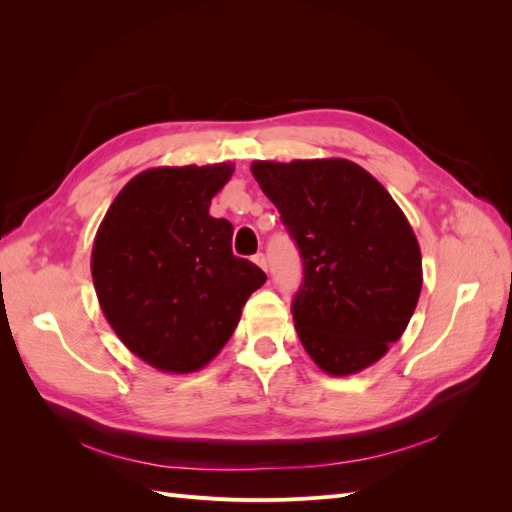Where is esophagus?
<instances>
[{
	"mask_svg": "<svg viewBox=\"0 0 512 512\" xmlns=\"http://www.w3.org/2000/svg\"><path fill=\"white\" fill-rule=\"evenodd\" d=\"M254 262H256V265H258L260 269H265V271L269 269V265H267V256L262 254V252H260V254H254Z\"/></svg>",
	"mask_w": 512,
	"mask_h": 512,
	"instance_id": "obj_1",
	"label": "esophagus"
}]
</instances>
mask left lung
Here are the masks:
<instances>
[{
    "mask_svg": "<svg viewBox=\"0 0 512 512\" xmlns=\"http://www.w3.org/2000/svg\"><path fill=\"white\" fill-rule=\"evenodd\" d=\"M299 247L294 329L331 376L356 374L406 331L423 286L418 241L391 194L348 160L254 162Z\"/></svg>",
    "mask_w": 512,
    "mask_h": 512,
    "instance_id": "1",
    "label": "left lung"
}]
</instances>
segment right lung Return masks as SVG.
I'll return each mask as SVG.
<instances>
[{"label":"right lung","mask_w":512,"mask_h":512,"mask_svg":"<svg viewBox=\"0 0 512 512\" xmlns=\"http://www.w3.org/2000/svg\"><path fill=\"white\" fill-rule=\"evenodd\" d=\"M232 164L162 166L136 175L98 228L91 275L102 312L138 359L170 374L205 367L267 282L232 254V224L211 198Z\"/></svg>","instance_id":"add662e5"}]
</instances>
